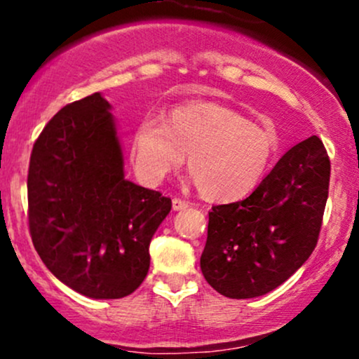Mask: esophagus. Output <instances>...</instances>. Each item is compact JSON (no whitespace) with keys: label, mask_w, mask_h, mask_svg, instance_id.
Returning <instances> with one entry per match:
<instances>
[{"label":"esophagus","mask_w":359,"mask_h":359,"mask_svg":"<svg viewBox=\"0 0 359 359\" xmlns=\"http://www.w3.org/2000/svg\"><path fill=\"white\" fill-rule=\"evenodd\" d=\"M172 208H174V211H184L185 208H189V203H185L182 199H175L172 201Z\"/></svg>","instance_id":"esophagus-1"}]
</instances>
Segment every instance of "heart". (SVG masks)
Returning <instances> with one entry per match:
<instances>
[{
    "instance_id": "heart-1",
    "label": "heart",
    "mask_w": 359,
    "mask_h": 359,
    "mask_svg": "<svg viewBox=\"0 0 359 359\" xmlns=\"http://www.w3.org/2000/svg\"><path fill=\"white\" fill-rule=\"evenodd\" d=\"M277 154L273 131L216 102H184L162 119L147 118L131 137V158L143 184L156 185L187 155L201 196L229 203L262 184Z\"/></svg>"
}]
</instances>
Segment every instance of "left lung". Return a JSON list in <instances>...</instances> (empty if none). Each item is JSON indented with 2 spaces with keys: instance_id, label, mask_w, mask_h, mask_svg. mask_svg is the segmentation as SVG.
I'll use <instances>...</instances> for the list:
<instances>
[{
  "instance_id": "8db88e82",
  "label": "left lung",
  "mask_w": 359,
  "mask_h": 359,
  "mask_svg": "<svg viewBox=\"0 0 359 359\" xmlns=\"http://www.w3.org/2000/svg\"><path fill=\"white\" fill-rule=\"evenodd\" d=\"M331 163L317 137L292 147L240 203L209 212L201 270L214 290L253 299L282 285L314 251Z\"/></svg>"
}]
</instances>
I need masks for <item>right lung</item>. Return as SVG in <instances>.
<instances>
[{
  "instance_id": "right-lung-1",
  "label": "right lung",
  "mask_w": 359,
  "mask_h": 359,
  "mask_svg": "<svg viewBox=\"0 0 359 359\" xmlns=\"http://www.w3.org/2000/svg\"><path fill=\"white\" fill-rule=\"evenodd\" d=\"M101 93L64 106L35 142L28 224L36 253L72 290L121 299L150 269L151 238L172 209L125 175L116 119Z\"/></svg>"
}]
</instances>
